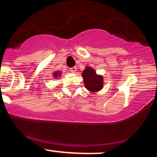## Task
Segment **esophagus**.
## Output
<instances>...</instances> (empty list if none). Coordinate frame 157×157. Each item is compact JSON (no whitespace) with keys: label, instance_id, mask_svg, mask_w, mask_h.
I'll return each instance as SVG.
<instances>
[{"label":"esophagus","instance_id":"1","mask_svg":"<svg viewBox=\"0 0 157 157\" xmlns=\"http://www.w3.org/2000/svg\"><path fill=\"white\" fill-rule=\"evenodd\" d=\"M70 71H71V72L75 73V71H77V68H76V67H72V68H70Z\"/></svg>","mask_w":157,"mask_h":157}]
</instances>
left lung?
<instances>
[{"label": "left lung", "mask_w": 157, "mask_h": 157, "mask_svg": "<svg viewBox=\"0 0 157 157\" xmlns=\"http://www.w3.org/2000/svg\"><path fill=\"white\" fill-rule=\"evenodd\" d=\"M85 86L91 91H100L102 88V77L97 75L94 70L90 67H86L82 71Z\"/></svg>", "instance_id": "obj_1"}]
</instances>
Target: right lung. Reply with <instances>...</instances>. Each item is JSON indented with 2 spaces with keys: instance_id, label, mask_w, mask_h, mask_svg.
<instances>
[{
  "instance_id": "obj_1",
  "label": "right lung",
  "mask_w": 157,
  "mask_h": 157,
  "mask_svg": "<svg viewBox=\"0 0 157 157\" xmlns=\"http://www.w3.org/2000/svg\"><path fill=\"white\" fill-rule=\"evenodd\" d=\"M57 75H59V73H58V72H55V73H54V77H57Z\"/></svg>"
}]
</instances>
